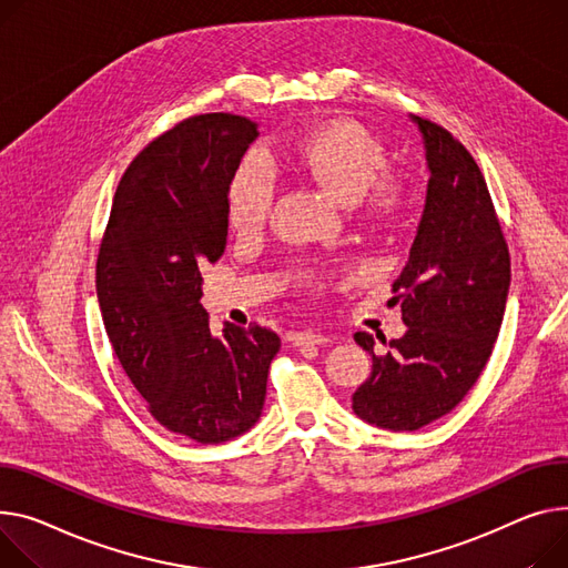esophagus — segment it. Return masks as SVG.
I'll return each mask as SVG.
<instances>
[{"label": "esophagus", "instance_id": "34e87169", "mask_svg": "<svg viewBox=\"0 0 568 568\" xmlns=\"http://www.w3.org/2000/svg\"><path fill=\"white\" fill-rule=\"evenodd\" d=\"M331 337L322 331H301L292 335V347H304V345H326Z\"/></svg>", "mask_w": 568, "mask_h": 568}]
</instances>
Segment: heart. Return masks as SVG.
<instances>
[{"mask_svg":"<svg viewBox=\"0 0 568 568\" xmlns=\"http://www.w3.org/2000/svg\"><path fill=\"white\" fill-rule=\"evenodd\" d=\"M283 155L347 201H361L386 171V150L369 130L354 121L328 123L306 139L285 141ZM278 194V164L264 145L240 160L225 194L229 221L237 233H255L267 223ZM379 201H393V189L376 186ZM317 276L306 274L313 285Z\"/></svg>","mask_w":568,"mask_h":568,"instance_id":"b5f03b06","label":"heart"}]
</instances>
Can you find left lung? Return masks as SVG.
Masks as SVG:
<instances>
[{
  "instance_id": "8db88e82",
  "label": "left lung",
  "mask_w": 568,
  "mask_h": 568,
  "mask_svg": "<svg viewBox=\"0 0 568 568\" xmlns=\"http://www.w3.org/2000/svg\"><path fill=\"white\" fill-rule=\"evenodd\" d=\"M413 121L425 139L429 184L418 235L393 283L408 331L390 339L386 354H374L369 333L354 335L372 356L369 379L352 397L354 413L393 432L420 429L468 395L494 352L511 278L477 162L438 123Z\"/></svg>"
}]
</instances>
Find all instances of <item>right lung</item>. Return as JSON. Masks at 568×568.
Here are the masks:
<instances>
[{"label":"right lung","instance_id":"obj_1","mask_svg":"<svg viewBox=\"0 0 568 568\" xmlns=\"http://www.w3.org/2000/svg\"><path fill=\"white\" fill-rule=\"evenodd\" d=\"M257 125L201 113L148 143L123 173L95 290L109 343L153 418L203 445L248 432L281 337L257 324L212 335L201 267L229 237V182Z\"/></svg>","mask_w":568,"mask_h":568}]
</instances>
